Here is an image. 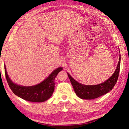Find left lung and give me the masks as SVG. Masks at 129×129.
<instances>
[{"label":"left lung","mask_w":129,"mask_h":129,"mask_svg":"<svg viewBox=\"0 0 129 129\" xmlns=\"http://www.w3.org/2000/svg\"><path fill=\"white\" fill-rule=\"evenodd\" d=\"M115 72L113 75L103 83L97 85H87L79 83L67 73L69 79L76 95L83 100H92L102 96L112 89L117 81L120 64V55Z\"/></svg>","instance_id":"obj_1"}]
</instances>
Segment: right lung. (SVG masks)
I'll use <instances>...</instances> for the list:
<instances>
[{
	"instance_id": "add662e5",
	"label": "right lung",
	"mask_w": 129,
	"mask_h": 129,
	"mask_svg": "<svg viewBox=\"0 0 129 129\" xmlns=\"http://www.w3.org/2000/svg\"><path fill=\"white\" fill-rule=\"evenodd\" d=\"M4 67L6 80L11 90L20 98L33 102H45L52 96L55 87L54 80L58 73L63 69L62 67H59L54 70L47 78L39 84L25 87L13 83L7 74L5 65Z\"/></svg>"
}]
</instances>
